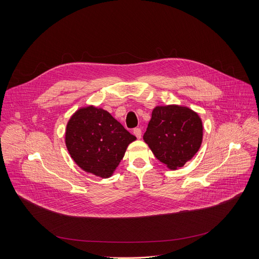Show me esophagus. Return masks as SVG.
I'll return each instance as SVG.
<instances>
[{"label":"esophagus","mask_w":259,"mask_h":259,"mask_svg":"<svg viewBox=\"0 0 259 259\" xmlns=\"http://www.w3.org/2000/svg\"><path fill=\"white\" fill-rule=\"evenodd\" d=\"M134 135L137 137V139H141L142 138V130L141 128H135L134 130Z\"/></svg>","instance_id":"esophagus-1"}]
</instances>
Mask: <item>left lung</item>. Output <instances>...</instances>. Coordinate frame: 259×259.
Instances as JSON below:
<instances>
[{
    "mask_svg": "<svg viewBox=\"0 0 259 259\" xmlns=\"http://www.w3.org/2000/svg\"><path fill=\"white\" fill-rule=\"evenodd\" d=\"M202 120L196 111L179 106H156L151 112L144 141L167 168L183 167L200 148Z\"/></svg>",
    "mask_w": 259,
    "mask_h": 259,
    "instance_id": "1",
    "label": "left lung"
}]
</instances>
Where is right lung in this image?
Masks as SVG:
<instances>
[{
    "label": "right lung",
    "mask_w": 259,
    "mask_h": 259,
    "mask_svg": "<svg viewBox=\"0 0 259 259\" xmlns=\"http://www.w3.org/2000/svg\"><path fill=\"white\" fill-rule=\"evenodd\" d=\"M136 140L109 111L95 106L74 111L65 134L66 147L75 164L102 179L111 178Z\"/></svg>",
    "instance_id": "obj_1"
}]
</instances>
